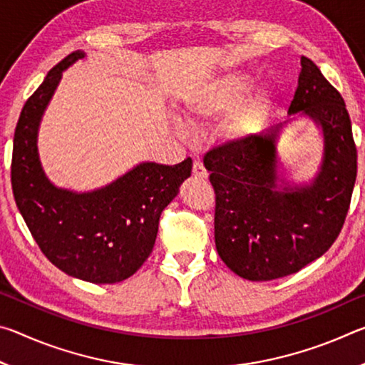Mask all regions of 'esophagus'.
Returning a JSON list of instances; mask_svg holds the SVG:
<instances>
[{"mask_svg":"<svg viewBox=\"0 0 365 365\" xmlns=\"http://www.w3.org/2000/svg\"><path fill=\"white\" fill-rule=\"evenodd\" d=\"M193 175L197 178H207V170L205 169V165H202L201 160H195L193 163Z\"/></svg>","mask_w":365,"mask_h":365,"instance_id":"esophagus-1","label":"esophagus"}]
</instances>
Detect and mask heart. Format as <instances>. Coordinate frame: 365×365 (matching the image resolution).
<instances>
[{"mask_svg": "<svg viewBox=\"0 0 365 365\" xmlns=\"http://www.w3.org/2000/svg\"><path fill=\"white\" fill-rule=\"evenodd\" d=\"M248 88L250 80L243 73H227L197 91L188 103V114L193 120H209L233 110L228 133L233 138H248L262 127L272 106V98L264 90L243 101Z\"/></svg>", "mask_w": 365, "mask_h": 365, "instance_id": "obj_1", "label": "heart"}]
</instances>
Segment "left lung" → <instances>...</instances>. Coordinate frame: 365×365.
<instances>
[{"instance_id":"1","label":"left lung","mask_w":365,"mask_h":365,"mask_svg":"<svg viewBox=\"0 0 365 365\" xmlns=\"http://www.w3.org/2000/svg\"><path fill=\"white\" fill-rule=\"evenodd\" d=\"M301 110L324 133L322 168L311 185L279 188L275 143L282 123L205 154L215 193V248L246 280L296 274L329 251L348 215L357 175L351 119L339 91L306 56L288 114Z\"/></svg>"}]
</instances>
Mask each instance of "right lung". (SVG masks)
Here are the masks:
<instances>
[{"label": "right lung", "mask_w": 365, "mask_h": 365, "mask_svg": "<svg viewBox=\"0 0 365 365\" xmlns=\"http://www.w3.org/2000/svg\"><path fill=\"white\" fill-rule=\"evenodd\" d=\"M83 56L82 51L66 56L24 104L12 145V193L49 262L80 280L117 283L151 255L160 214L191 175L193 163L190 158L175 165L143 163L91 193L54 187L41 170L36 130L63 71Z\"/></svg>", "instance_id": "right-lung-1"}]
</instances>
